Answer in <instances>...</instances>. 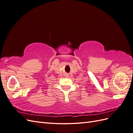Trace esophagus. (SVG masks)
<instances>
[{
    "label": "esophagus",
    "mask_w": 133,
    "mask_h": 133,
    "mask_svg": "<svg viewBox=\"0 0 133 133\" xmlns=\"http://www.w3.org/2000/svg\"><path fill=\"white\" fill-rule=\"evenodd\" d=\"M66 76H67V77H68V76H69V75H68V74H66V75H65Z\"/></svg>",
    "instance_id": "obj_1"
}]
</instances>
